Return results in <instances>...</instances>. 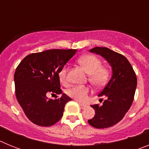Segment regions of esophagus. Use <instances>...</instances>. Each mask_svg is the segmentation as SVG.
Here are the masks:
<instances>
[{
  "instance_id": "esophagus-1",
  "label": "esophagus",
  "mask_w": 149,
  "mask_h": 149,
  "mask_svg": "<svg viewBox=\"0 0 149 149\" xmlns=\"http://www.w3.org/2000/svg\"><path fill=\"white\" fill-rule=\"evenodd\" d=\"M79 104H80V106H81V107L82 109H85L87 107V105L86 104H81V103H79Z\"/></svg>"
}]
</instances>
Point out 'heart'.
<instances>
[{"mask_svg": "<svg viewBox=\"0 0 149 149\" xmlns=\"http://www.w3.org/2000/svg\"><path fill=\"white\" fill-rule=\"evenodd\" d=\"M77 62L88 74V78L93 86L97 87L104 86L110 77V68L105 65H101V61L95 55L87 54L81 56ZM60 82L65 84L67 81V67L63 66L59 72ZM67 94L72 98L81 102L87 99L89 87L85 85H76L67 90Z\"/></svg>", "mask_w": 149, "mask_h": 149, "instance_id": "1", "label": "heart"}]
</instances>
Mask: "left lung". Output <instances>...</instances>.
<instances>
[{"label":"left lung","mask_w":149,"mask_h":149,"mask_svg":"<svg viewBox=\"0 0 149 149\" xmlns=\"http://www.w3.org/2000/svg\"><path fill=\"white\" fill-rule=\"evenodd\" d=\"M89 51L104 57L113 71L111 78L98 95L104 96L106 100L101 105H91L95 114L88 120L93 127L107 128L120 122L128 111L134 101L137 80L131 63L123 55L105 47H95Z\"/></svg>","instance_id":"8db88e82"}]
</instances>
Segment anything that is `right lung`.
Here are the masks:
<instances>
[{"label": "right lung", "instance_id": "obj_1", "mask_svg": "<svg viewBox=\"0 0 149 149\" xmlns=\"http://www.w3.org/2000/svg\"><path fill=\"white\" fill-rule=\"evenodd\" d=\"M74 49H52L27 55L16 68L15 95L25 115L33 123L43 127L54 125L62 118L67 102L65 93L57 99L48 98L51 93L60 95L59 72L75 54Z\"/></svg>", "mask_w": 149, "mask_h": 149}]
</instances>
